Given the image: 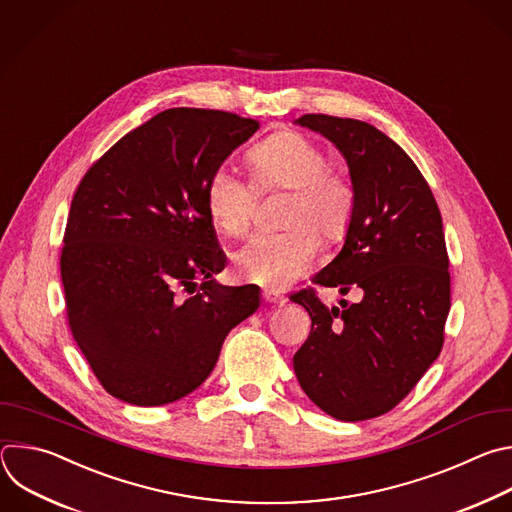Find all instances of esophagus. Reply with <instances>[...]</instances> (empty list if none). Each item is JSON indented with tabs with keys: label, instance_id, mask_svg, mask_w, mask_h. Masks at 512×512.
<instances>
[{
	"label": "esophagus",
	"instance_id": "obj_1",
	"mask_svg": "<svg viewBox=\"0 0 512 512\" xmlns=\"http://www.w3.org/2000/svg\"><path fill=\"white\" fill-rule=\"evenodd\" d=\"M262 298H264L266 302H270V304H284V302L288 300L284 294H280L278 290H272V288H270V290H264V292H262Z\"/></svg>",
	"mask_w": 512,
	"mask_h": 512
}]
</instances>
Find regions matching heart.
<instances>
[{"instance_id": "b5f03b06", "label": "heart", "mask_w": 512, "mask_h": 512, "mask_svg": "<svg viewBox=\"0 0 512 512\" xmlns=\"http://www.w3.org/2000/svg\"><path fill=\"white\" fill-rule=\"evenodd\" d=\"M252 183L260 193L286 191L274 234H256L234 254L240 278L282 288L311 268L319 242L345 240L355 216L351 179L329 167L325 151L296 131H278L246 155ZM234 171L220 167L206 185V212L226 236H242L252 222L256 191Z\"/></svg>"}]
</instances>
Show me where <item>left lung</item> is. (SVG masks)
<instances>
[{
	"label": "left lung",
	"instance_id": "obj_1",
	"mask_svg": "<svg viewBox=\"0 0 512 512\" xmlns=\"http://www.w3.org/2000/svg\"><path fill=\"white\" fill-rule=\"evenodd\" d=\"M296 123L341 151L357 197L341 252L313 282L363 298L327 309L313 288L290 296L313 321L294 373L325 414L371 420L393 410L442 351L450 311L442 216L410 155L373 125L329 115Z\"/></svg>",
	"mask_w": 512,
	"mask_h": 512
}]
</instances>
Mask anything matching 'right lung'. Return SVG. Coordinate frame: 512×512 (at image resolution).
Masks as SVG:
<instances>
[{
    "mask_svg": "<svg viewBox=\"0 0 512 512\" xmlns=\"http://www.w3.org/2000/svg\"><path fill=\"white\" fill-rule=\"evenodd\" d=\"M258 129L226 111L167 109L82 177L60 256L66 317L113 397L143 407L185 397L260 306L252 284L216 282L226 256L203 199L212 173Z\"/></svg>",
    "mask_w": 512,
    "mask_h": 512,
    "instance_id": "add662e5",
    "label": "right lung"
}]
</instances>
